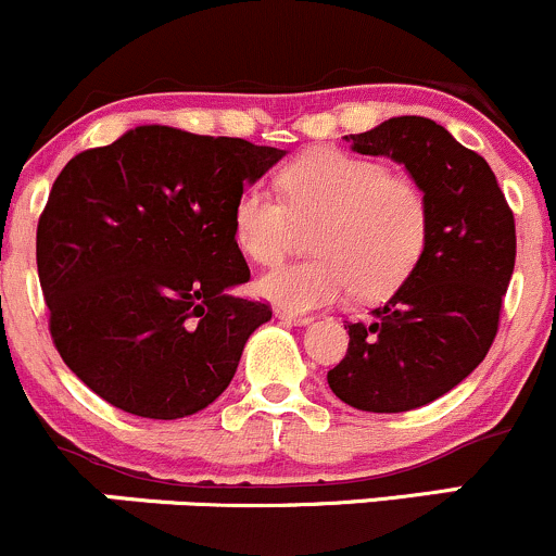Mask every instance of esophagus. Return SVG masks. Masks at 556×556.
Masks as SVG:
<instances>
[{"mask_svg":"<svg viewBox=\"0 0 556 556\" xmlns=\"http://www.w3.org/2000/svg\"><path fill=\"white\" fill-rule=\"evenodd\" d=\"M274 314H277L279 319H285V323H293V325H308V323H312V317H308V314L288 312V308H282V306L274 308Z\"/></svg>","mask_w":556,"mask_h":556,"instance_id":"34e87169","label":"esophagus"}]
</instances>
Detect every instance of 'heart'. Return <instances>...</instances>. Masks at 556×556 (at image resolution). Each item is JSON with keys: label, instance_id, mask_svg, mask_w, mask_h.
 Instances as JSON below:
<instances>
[{"label": "heart", "instance_id": "obj_1", "mask_svg": "<svg viewBox=\"0 0 556 556\" xmlns=\"http://www.w3.org/2000/svg\"><path fill=\"white\" fill-rule=\"evenodd\" d=\"M282 200L244 189L233 202V242L250 261L288 258L301 229L317 258L279 266L258 279V293L303 314L349 295L383 301L424 258L431 207L424 186L378 160L338 149L306 151L279 175Z\"/></svg>", "mask_w": 556, "mask_h": 556}]
</instances>
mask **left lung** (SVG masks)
I'll return each mask as SVG.
<instances>
[{
	"instance_id": "1",
	"label": "left lung",
	"mask_w": 556,
	"mask_h": 556,
	"mask_svg": "<svg viewBox=\"0 0 556 556\" xmlns=\"http://www.w3.org/2000/svg\"><path fill=\"white\" fill-rule=\"evenodd\" d=\"M349 140V138H346ZM424 186V258L367 323H349L346 356L327 372L356 410L405 413L455 389L490 352L517 258L514 213L488 162L426 116H394L352 136Z\"/></svg>"
}]
</instances>
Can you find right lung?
I'll use <instances>...</instances> for the list:
<instances>
[{"label": "right lung", "mask_w": 556, "mask_h": 556, "mask_svg": "<svg viewBox=\"0 0 556 556\" xmlns=\"http://www.w3.org/2000/svg\"><path fill=\"white\" fill-rule=\"evenodd\" d=\"M285 151L143 125L74 156L37 226V268L58 354L101 400L140 418L218 400L263 301L233 242V202Z\"/></svg>", "instance_id": "right-lung-1"}]
</instances>
